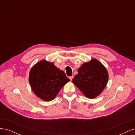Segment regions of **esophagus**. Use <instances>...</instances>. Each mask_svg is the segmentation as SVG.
Returning a JSON list of instances; mask_svg holds the SVG:
<instances>
[{"label":"esophagus","instance_id":"34e87169","mask_svg":"<svg viewBox=\"0 0 135 135\" xmlns=\"http://www.w3.org/2000/svg\"><path fill=\"white\" fill-rule=\"evenodd\" d=\"M69 79H70V80L71 81V80H72V79H73V76H70V77H69Z\"/></svg>","mask_w":135,"mask_h":135}]
</instances>
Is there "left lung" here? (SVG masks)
Wrapping results in <instances>:
<instances>
[{
  "instance_id": "obj_1",
  "label": "left lung",
  "mask_w": 135,
  "mask_h": 135,
  "mask_svg": "<svg viewBox=\"0 0 135 135\" xmlns=\"http://www.w3.org/2000/svg\"><path fill=\"white\" fill-rule=\"evenodd\" d=\"M108 79L107 68L99 60L93 58L81 65L72 82L85 97L94 99L104 91Z\"/></svg>"
}]
</instances>
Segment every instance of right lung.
I'll list each match as a JSON object with an SVG mask.
<instances>
[{
	"mask_svg": "<svg viewBox=\"0 0 135 135\" xmlns=\"http://www.w3.org/2000/svg\"><path fill=\"white\" fill-rule=\"evenodd\" d=\"M70 80L54 62L42 60L32 66L28 81L35 95L45 101L54 100L65 84Z\"/></svg>",
	"mask_w": 135,
	"mask_h": 135,
	"instance_id": "1",
	"label": "right lung"
}]
</instances>
